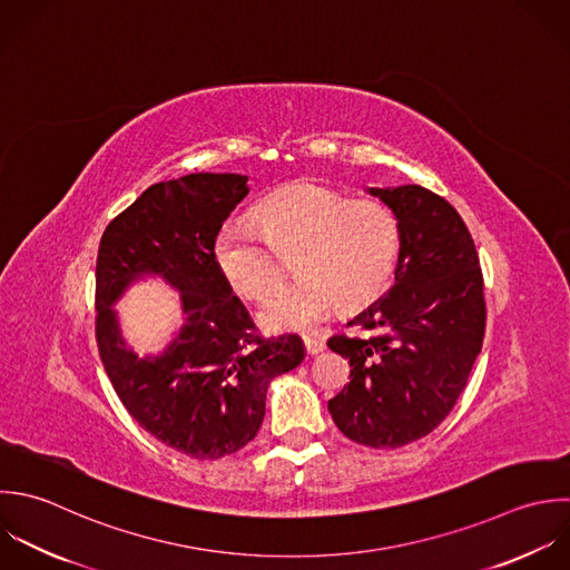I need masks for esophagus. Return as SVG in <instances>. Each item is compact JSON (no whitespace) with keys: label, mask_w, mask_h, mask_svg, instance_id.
Returning <instances> with one entry per match:
<instances>
[{"label":"esophagus","mask_w":570,"mask_h":570,"mask_svg":"<svg viewBox=\"0 0 570 570\" xmlns=\"http://www.w3.org/2000/svg\"><path fill=\"white\" fill-rule=\"evenodd\" d=\"M302 340H304V348H306L308 355H317V353H322L326 348L324 337H320V335H304Z\"/></svg>","instance_id":"esophagus-1"}]
</instances>
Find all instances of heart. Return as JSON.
<instances>
[{
  "instance_id": "b5f03b06",
  "label": "heart",
  "mask_w": 570,
  "mask_h": 570,
  "mask_svg": "<svg viewBox=\"0 0 570 570\" xmlns=\"http://www.w3.org/2000/svg\"><path fill=\"white\" fill-rule=\"evenodd\" d=\"M400 246L402 226L389 204L306 184L264 199L255 222H224L213 255L226 284L248 299L262 297L293 255L297 277L275 286L257 317L271 331H302L337 304L373 302L393 277Z\"/></svg>"
}]
</instances>
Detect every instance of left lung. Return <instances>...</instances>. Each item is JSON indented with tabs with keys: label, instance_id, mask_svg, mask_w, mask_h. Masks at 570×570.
Wrapping results in <instances>:
<instances>
[{
	"label": "left lung",
	"instance_id": "obj_1",
	"mask_svg": "<svg viewBox=\"0 0 570 570\" xmlns=\"http://www.w3.org/2000/svg\"><path fill=\"white\" fill-rule=\"evenodd\" d=\"M402 226L395 284L328 337L351 382L328 400L337 429L371 449H400L438 429L462 395L487 331L484 277L460 213L409 184L368 188Z\"/></svg>",
	"mask_w": 570,
	"mask_h": 570
}]
</instances>
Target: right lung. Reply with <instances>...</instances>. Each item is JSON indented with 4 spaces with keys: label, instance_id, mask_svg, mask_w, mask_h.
Returning a JSON list of instances; mask_svg holds the SVG:
<instances>
[{
    "label": "right lung",
    "instance_id": "right-lung-1",
    "mask_svg": "<svg viewBox=\"0 0 570 570\" xmlns=\"http://www.w3.org/2000/svg\"><path fill=\"white\" fill-rule=\"evenodd\" d=\"M246 175L193 173L148 186L104 230L95 268V340L130 417L161 444L219 460L259 431L273 377L304 360L297 335L262 337L222 277L215 237L248 195ZM144 272L183 293L187 324L155 358L125 348L109 306Z\"/></svg>",
    "mask_w": 570,
    "mask_h": 570
}]
</instances>
